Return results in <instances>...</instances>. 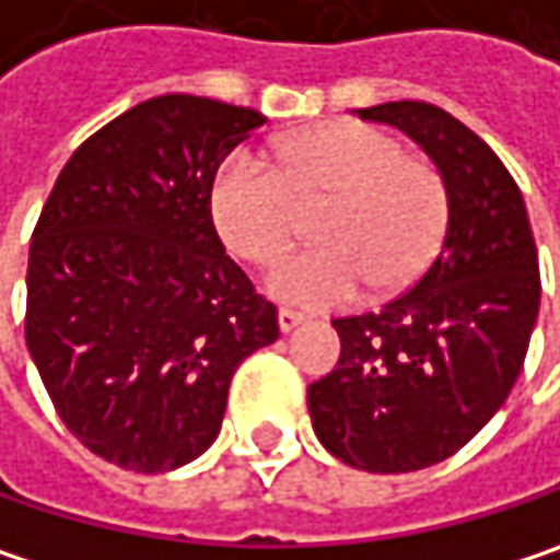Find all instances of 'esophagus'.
Returning <instances> with one entry per match:
<instances>
[{"instance_id": "1", "label": "esophagus", "mask_w": 560, "mask_h": 560, "mask_svg": "<svg viewBox=\"0 0 560 560\" xmlns=\"http://www.w3.org/2000/svg\"><path fill=\"white\" fill-rule=\"evenodd\" d=\"M304 324V314H298V311H291V307H281L279 311V330L281 332H291L294 327H301Z\"/></svg>"}]
</instances>
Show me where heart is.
<instances>
[{"instance_id": "obj_1", "label": "heart", "mask_w": 560, "mask_h": 560, "mask_svg": "<svg viewBox=\"0 0 560 560\" xmlns=\"http://www.w3.org/2000/svg\"><path fill=\"white\" fill-rule=\"evenodd\" d=\"M279 173L236 150L211 185V214L230 249L256 266L279 259L304 224V208L330 201L314 246L281 259L269 288L301 307H336L365 284L397 294L427 276L448 228L439 173L407 160L390 133L332 121L281 140Z\"/></svg>"}]
</instances>
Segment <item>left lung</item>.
I'll list each match as a JSON object with an SVG mask.
<instances>
[{
  "label": "left lung",
  "instance_id": "left-lung-1",
  "mask_svg": "<svg viewBox=\"0 0 560 560\" xmlns=\"http://www.w3.org/2000/svg\"><path fill=\"white\" fill-rule=\"evenodd\" d=\"M359 118L430 153L448 228L423 279L378 314L332 320L342 352L307 387V410L339 462L404 475L455 455L510 397L538 317V253L520 185L475 130L430 102H384Z\"/></svg>",
  "mask_w": 560,
  "mask_h": 560
}]
</instances>
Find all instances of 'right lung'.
I'll return each instance as SVG.
<instances>
[{
    "label": "right lung",
    "mask_w": 560,
    "mask_h": 560,
    "mask_svg": "<svg viewBox=\"0 0 560 560\" xmlns=\"http://www.w3.org/2000/svg\"><path fill=\"white\" fill-rule=\"evenodd\" d=\"M262 125L201 95L140 102L70 156L31 233L27 352L67 430L125 471L198 458L240 362L279 339L211 218L218 166Z\"/></svg>",
    "instance_id": "obj_1"
}]
</instances>
